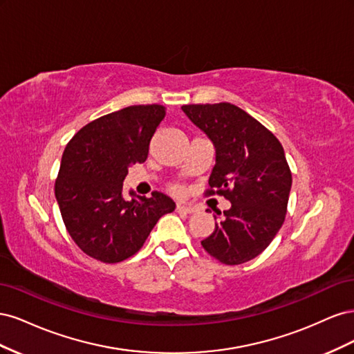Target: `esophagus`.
Segmentation results:
<instances>
[{"mask_svg":"<svg viewBox=\"0 0 354 354\" xmlns=\"http://www.w3.org/2000/svg\"><path fill=\"white\" fill-rule=\"evenodd\" d=\"M176 211L181 212V214H190V212L195 211V208L194 207H187V205H181V203H178V205L176 207Z\"/></svg>","mask_w":354,"mask_h":354,"instance_id":"obj_1","label":"esophagus"}]
</instances>
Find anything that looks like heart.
Returning a JSON list of instances; mask_svg holds the SVG:
<instances>
[{
  "label": "heart",
  "instance_id": "heart-1",
  "mask_svg": "<svg viewBox=\"0 0 354 354\" xmlns=\"http://www.w3.org/2000/svg\"><path fill=\"white\" fill-rule=\"evenodd\" d=\"M169 190L173 192L174 195H178V196H181V195H185V187L181 186V185H173L169 187Z\"/></svg>",
  "mask_w": 354,
  "mask_h": 354
}]
</instances>
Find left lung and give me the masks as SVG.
<instances>
[{"label":"left lung","instance_id":"1","mask_svg":"<svg viewBox=\"0 0 354 354\" xmlns=\"http://www.w3.org/2000/svg\"><path fill=\"white\" fill-rule=\"evenodd\" d=\"M181 109L216 146L205 195L232 202L201 245L223 264L250 261L270 245L285 221L292 174L283 147L270 130L232 103Z\"/></svg>","mask_w":354,"mask_h":354}]
</instances>
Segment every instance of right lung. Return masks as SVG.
I'll list each match as a JSON object with an SVG mask.
<instances>
[{
	"instance_id": "obj_1",
	"label": "right lung",
	"mask_w": 354,
	"mask_h": 354,
	"mask_svg": "<svg viewBox=\"0 0 354 354\" xmlns=\"http://www.w3.org/2000/svg\"><path fill=\"white\" fill-rule=\"evenodd\" d=\"M164 116L162 104L128 106L82 127L66 145L55 194L68 233L91 259L109 264L130 259L158 220L174 211L162 192L122 198L128 167L147 159Z\"/></svg>"
}]
</instances>
